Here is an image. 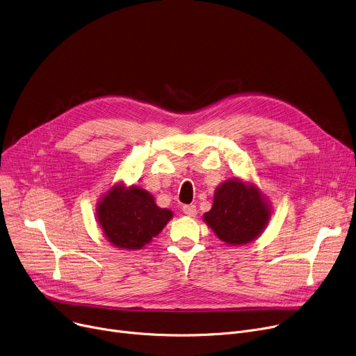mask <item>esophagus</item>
Wrapping results in <instances>:
<instances>
[{
	"label": "esophagus",
	"mask_w": 356,
	"mask_h": 356,
	"mask_svg": "<svg viewBox=\"0 0 356 356\" xmlns=\"http://www.w3.org/2000/svg\"><path fill=\"white\" fill-rule=\"evenodd\" d=\"M183 212H184V215H188V216H196V213H197L195 204H184Z\"/></svg>",
	"instance_id": "esophagus-1"
}]
</instances>
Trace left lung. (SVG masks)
I'll return each mask as SVG.
<instances>
[{
  "label": "left lung",
  "mask_w": 356,
  "mask_h": 356,
  "mask_svg": "<svg viewBox=\"0 0 356 356\" xmlns=\"http://www.w3.org/2000/svg\"><path fill=\"white\" fill-rule=\"evenodd\" d=\"M270 215L268 203L254 184L231 179L218 186L212 209L203 219L220 241L228 245H242L259 236Z\"/></svg>",
  "instance_id": "obj_1"
}]
</instances>
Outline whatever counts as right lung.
Returning a JSON list of instances; mask_svg holds the SVG:
<instances>
[{
  "mask_svg": "<svg viewBox=\"0 0 356 356\" xmlns=\"http://www.w3.org/2000/svg\"><path fill=\"white\" fill-rule=\"evenodd\" d=\"M97 216L108 241L117 248L141 250L157 236L173 213L159 208L147 191L117 184L98 203Z\"/></svg>",
  "mask_w": 356,
  "mask_h": 356,
  "instance_id": "right-lung-1",
  "label": "right lung"
}]
</instances>
